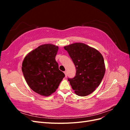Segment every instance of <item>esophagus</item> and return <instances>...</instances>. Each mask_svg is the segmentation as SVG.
Listing matches in <instances>:
<instances>
[{
  "label": "esophagus",
  "instance_id": "esophagus-1",
  "mask_svg": "<svg viewBox=\"0 0 130 130\" xmlns=\"http://www.w3.org/2000/svg\"><path fill=\"white\" fill-rule=\"evenodd\" d=\"M64 74H65L66 77H67V73L66 71H65V72H64Z\"/></svg>",
  "mask_w": 130,
  "mask_h": 130
}]
</instances>
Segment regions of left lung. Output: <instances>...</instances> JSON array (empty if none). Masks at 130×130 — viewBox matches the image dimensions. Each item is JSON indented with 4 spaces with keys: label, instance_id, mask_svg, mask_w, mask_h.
I'll return each instance as SVG.
<instances>
[{
    "label": "left lung",
    "instance_id": "8db88e82",
    "mask_svg": "<svg viewBox=\"0 0 130 130\" xmlns=\"http://www.w3.org/2000/svg\"><path fill=\"white\" fill-rule=\"evenodd\" d=\"M75 66L76 76L68 80L76 95L87 96L99 86L105 73L103 55L85 43H75L64 46Z\"/></svg>",
    "mask_w": 130,
    "mask_h": 130
}]
</instances>
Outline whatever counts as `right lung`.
<instances>
[{
	"instance_id": "add662e5",
	"label": "right lung",
	"mask_w": 130,
	"mask_h": 130,
	"mask_svg": "<svg viewBox=\"0 0 130 130\" xmlns=\"http://www.w3.org/2000/svg\"><path fill=\"white\" fill-rule=\"evenodd\" d=\"M58 50L55 45L43 44L27 54L23 61L22 70L27 84L41 95L54 93L65 76L55 60Z\"/></svg>"
}]
</instances>
